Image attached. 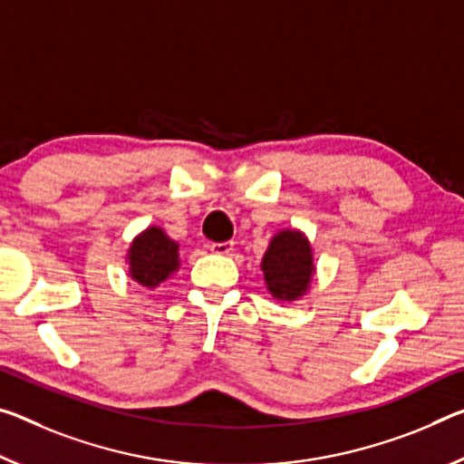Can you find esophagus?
I'll return each instance as SVG.
<instances>
[{"label": "esophagus", "instance_id": "34e87169", "mask_svg": "<svg viewBox=\"0 0 464 464\" xmlns=\"http://www.w3.org/2000/svg\"><path fill=\"white\" fill-rule=\"evenodd\" d=\"M208 249L212 254H218V256H229L233 252V241H220V244H210Z\"/></svg>", "mask_w": 464, "mask_h": 464}]
</instances>
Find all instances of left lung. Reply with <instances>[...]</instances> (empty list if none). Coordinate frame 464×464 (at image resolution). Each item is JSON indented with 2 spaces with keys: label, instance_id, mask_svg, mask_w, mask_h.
<instances>
[{
  "label": "left lung",
  "instance_id": "left-lung-1",
  "mask_svg": "<svg viewBox=\"0 0 464 464\" xmlns=\"http://www.w3.org/2000/svg\"><path fill=\"white\" fill-rule=\"evenodd\" d=\"M264 281L272 297L295 301L310 286L314 275L312 247L299 231H281L262 258Z\"/></svg>",
  "mask_w": 464,
  "mask_h": 464
}]
</instances>
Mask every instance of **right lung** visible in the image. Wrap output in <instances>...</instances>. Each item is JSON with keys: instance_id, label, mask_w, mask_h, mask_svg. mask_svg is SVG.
Listing matches in <instances>:
<instances>
[{"instance_id": "add662e5", "label": "right lung", "mask_w": 464, "mask_h": 464, "mask_svg": "<svg viewBox=\"0 0 464 464\" xmlns=\"http://www.w3.org/2000/svg\"><path fill=\"white\" fill-rule=\"evenodd\" d=\"M179 246L159 227H150L131 244L130 275L142 286H157L179 266Z\"/></svg>"}]
</instances>
